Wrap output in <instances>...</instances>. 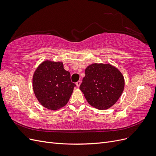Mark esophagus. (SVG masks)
I'll return each instance as SVG.
<instances>
[{
  "label": "esophagus",
  "mask_w": 156,
  "mask_h": 156,
  "mask_svg": "<svg viewBox=\"0 0 156 156\" xmlns=\"http://www.w3.org/2000/svg\"><path fill=\"white\" fill-rule=\"evenodd\" d=\"M81 81H78L77 83H76V85L77 87H79L80 85H81Z\"/></svg>",
  "instance_id": "esophagus-1"
}]
</instances>
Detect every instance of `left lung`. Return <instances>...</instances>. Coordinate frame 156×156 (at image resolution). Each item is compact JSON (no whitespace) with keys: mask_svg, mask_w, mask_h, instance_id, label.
Returning <instances> with one entry per match:
<instances>
[{"mask_svg":"<svg viewBox=\"0 0 156 156\" xmlns=\"http://www.w3.org/2000/svg\"><path fill=\"white\" fill-rule=\"evenodd\" d=\"M124 78L120 71L108 64H92L85 69L80 85L88 103L100 110L115 104L123 92Z\"/></svg>","mask_w":156,"mask_h":156,"instance_id":"1","label":"left lung"}]
</instances>
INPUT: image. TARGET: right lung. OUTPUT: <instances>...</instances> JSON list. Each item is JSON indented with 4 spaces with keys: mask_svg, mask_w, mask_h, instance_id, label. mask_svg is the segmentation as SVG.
Listing matches in <instances>:
<instances>
[{
    "mask_svg": "<svg viewBox=\"0 0 156 156\" xmlns=\"http://www.w3.org/2000/svg\"><path fill=\"white\" fill-rule=\"evenodd\" d=\"M35 96L40 104L49 110H57L67 104L75 84L63 63L45 60L36 69L32 78Z\"/></svg>",
    "mask_w": 156,
    "mask_h": 156,
    "instance_id": "right-lung-1",
    "label": "right lung"
}]
</instances>
